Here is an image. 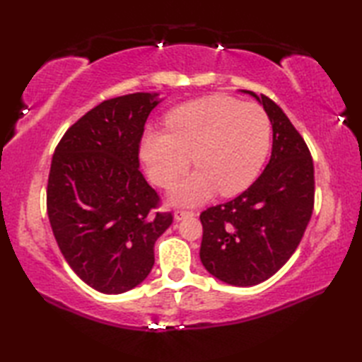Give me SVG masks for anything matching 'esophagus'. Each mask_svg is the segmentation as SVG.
<instances>
[{
  "mask_svg": "<svg viewBox=\"0 0 362 362\" xmlns=\"http://www.w3.org/2000/svg\"><path fill=\"white\" fill-rule=\"evenodd\" d=\"M193 216H196V213L194 211H188V210H177L174 213L175 221H182V219H185V218H193Z\"/></svg>",
  "mask_w": 362,
  "mask_h": 362,
  "instance_id": "obj_1",
  "label": "esophagus"
}]
</instances>
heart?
<instances>
[{
    "instance_id": "b5f03b06",
    "label": "heart",
    "mask_w": 362,
    "mask_h": 362,
    "mask_svg": "<svg viewBox=\"0 0 362 362\" xmlns=\"http://www.w3.org/2000/svg\"><path fill=\"white\" fill-rule=\"evenodd\" d=\"M165 129L148 127L141 160L153 183L169 188L194 157L199 168L173 191L174 204L194 205L221 194L241 193L255 180L271 146V119L255 104L213 95L182 104Z\"/></svg>"
}]
</instances>
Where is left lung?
Segmentation results:
<instances>
[{"mask_svg":"<svg viewBox=\"0 0 362 362\" xmlns=\"http://www.w3.org/2000/svg\"><path fill=\"white\" fill-rule=\"evenodd\" d=\"M249 93L272 124V153L252 185L201 213V261L213 276L253 286L279 271L296 252L314 209V166L308 146L272 99Z\"/></svg>","mask_w":362,"mask_h":362,"instance_id":"obj_1","label":"left lung"}]
</instances>
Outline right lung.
Returning a JSON list of instances; mask_svg holds the SVG:
<instances>
[{"mask_svg":"<svg viewBox=\"0 0 362 362\" xmlns=\"http://www.w3.org/2000/svg\"><path fill=\"white\" fill-rule=\"evenodd\" d=\"M157 93L96 105L66 130L52 156L46 209L66 263L88 286L122 294L153 266V244L173 224L143 177L138 151Z\"/></svg>","mask_w":362,"mask_h":362,"instance_id":"1","label":"right lung"}]
</instances>
